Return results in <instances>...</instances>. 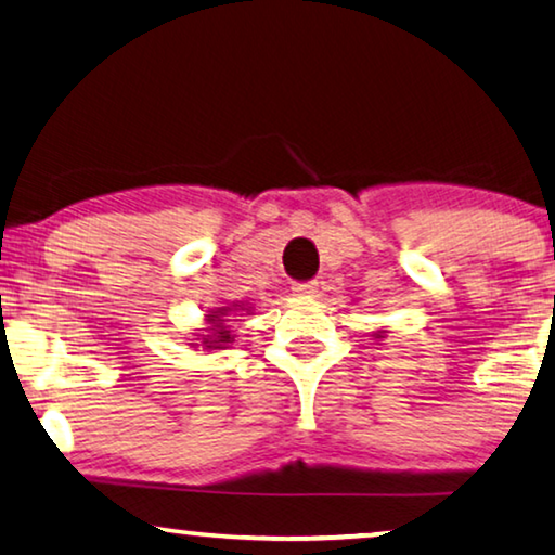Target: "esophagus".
Returning <instances> with one entry per match:
<instances>
[{
	"mask_svg": "<svg viewBox=\"0 0 555 555\" xmlns=\"http://www.w3.org/2000/svg\"><path fill=\"white\" fill-rule=\"evenodd\" d=\"M292 292L296 296H313L317 294V281H296L292 286Z\"/></svg>",
	"mask_w": 555,
	"mask_h": 555,
	"instance_id": "34e87169",
	"label": "esophagus"
}]
</instances>
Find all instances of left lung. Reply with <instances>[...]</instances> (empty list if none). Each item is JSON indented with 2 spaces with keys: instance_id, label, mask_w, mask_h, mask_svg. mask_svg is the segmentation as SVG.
Instances as JSON below:
<instances>
[{
  "instance_id": "1",
  "label": "left lung",
  "mask_w": 555,
  "mask_h": 555,
  "mask_svg": "<svg viewBox=\"0 0 555 555\" xmlns=\"http://www.w3.org/2000/svg\"><path fill=\"white\" fill-rule=\"evenodd\" d=\"M376 338H382V331H378V334H376Z\"/></svg>"
}]
</instances>
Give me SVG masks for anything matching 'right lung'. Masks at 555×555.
Listing matches in <instances>:
<instances>
[{
    "mask_svg": "<svg viewBox=\"0 0 555 555\" xmlns=\"http://www.w3.org/2000/svg\"><path fill=\"white\" fill-rule=\"evenodd\" d=\"M234 306H242V304H234ZM234 306H221V309L209 313V319H206L211 324L209 336L202 338V346H206V349H227V346L234 341V336H231V331L227 326L229 311H236ZM238 311H244V309H238ZM246 311H251V309H246Z\"/></svg>",
    "mask_w": 555,
    "mask_h": 555,
    "instance_id": "obj_1",
    "label": "right lung"
}]
</instances>
